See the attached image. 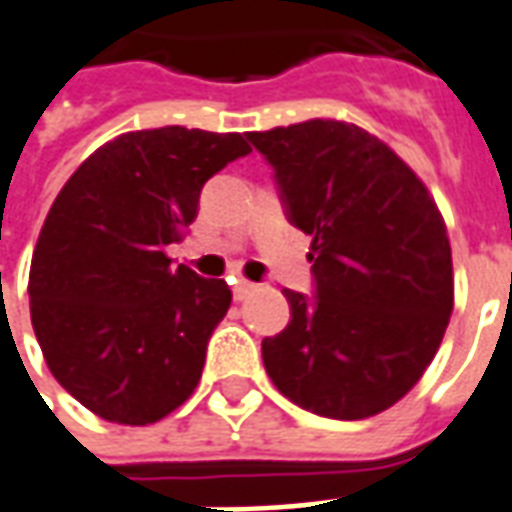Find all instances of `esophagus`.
I'll use <instances>...</instances> for the list:
<instances>
[{
    "label": "esophagus",
    "instance_id": "obj_1",
    "mask_svg": "<svg viewBox=\"0 0 512 512\" xmlns=\"http://www.w3.org/2000/svg\"><path fill=\"white\" fill-rule=\"evenodd\" d=\"M255 291H257V285L249 280H238L235 285H232V296H235L238 302H244L246 296H252Z\"/></svg>",
    "mask_w": 512,
    "mask_h": 512
}]
</instances>
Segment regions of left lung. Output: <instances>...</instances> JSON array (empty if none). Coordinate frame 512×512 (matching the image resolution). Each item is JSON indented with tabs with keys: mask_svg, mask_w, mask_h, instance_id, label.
Wrapping results in <instances>:
<instances>
[{
	"mask_svg": "<svg viewBox=\"0 0 512 512\" xmlns=\"http://www.w3.org/2000/svg\"><path fill=\"white\" fill-rule=\"evenodd\" d=\"M288 219L313 235L316 296L285 291L288 327L263 341L282 396L341 421L377 416L427 371L455 305L452 246L427 185L357 124L249 132Z\"/></svg>",
	"mask_w": 512,
	"mask_h": 512,
	"instance_id": "obj_1",
	"label": "left lung"
}]
</instances>
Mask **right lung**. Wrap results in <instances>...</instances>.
Returning <instances> with one entry per match:
<instances>
[{
	"label": "right lung",
	"mask_w": 512,
	"mask_h": 512,
	"mask_svg": "<svg viewBox=\"0 0 512 512\" xmlns=\"http://www.w3.org/2000/svg\"><path fill=\"white\" fill-rule=\"evenodd\" d=\"M252 152L241 132H124L69 177L30 266V316L49 371L105 421L146 427L194 393L232 302L224 280L171 266L199 194Z\"/></svg>",
	"instance_id": "obj_1"
}]
</instances>
